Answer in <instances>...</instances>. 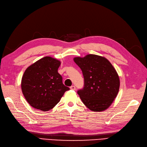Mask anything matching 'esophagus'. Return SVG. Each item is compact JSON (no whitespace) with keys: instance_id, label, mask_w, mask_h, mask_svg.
<instances>
[{"instance_id":"34e87169","label":"esophagus","mask_w":147,"mask_h":147,"mask_svg":"<svg viewBox=\"0 0 147 147\" xmlns=\"http://www.w3.org/2000/svg\"><path fill=\"white\" fill-rule=\"evenodd\" d=\"M70 88L71 89V90H75L76 89V87L74 86H72L70 87Z\"/></svg>"}]
</instances>
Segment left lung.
Instances as JSON below:
<instances>
[{
    "instance_id": "obj_1",
    "label": "left lung",
    "mask_w": 147,
    "mask_h": 147,
    "mask_svg": "<svg viewBox=\"0 0 147 147\" xmlns=\"http://www.w3.org/2000/svg\"><path fill=\"white\" fill-rule=\"evenodd\" d=\"M74 61L84 76V87L78 90L83 103L92 111H105L119 90L120 79L116 70L106 58L94 54L76 57Z\"/></svg>"
}]
</instances>
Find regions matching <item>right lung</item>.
Instances as JSON below:
<instances>
[{
	"mask_svg": "<svg viewBox=\"0 0 147 147\" xmlns=\"http://www.w3.org/2000/svg\"><path fill=\"white\" fill-rule=\"evenodd\" d=\"M60 61L45 57L25 71L21 80L22 93L29 105L36 109L48 111L57 104L69 88L58 73Z\"/></svg>",
	"mask_w": 147,
	"mask_h": 147,
	"instance_id": "add662e5",
	"label": "right lung"
}]
</instances>
